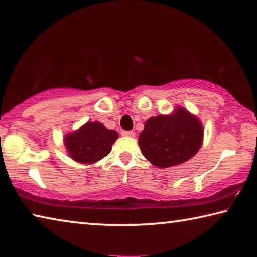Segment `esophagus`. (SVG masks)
<instances>
[{
    "mask_svg": "<svg viewBox=\"0 0 257 257\" xmlns=\"http://www.w3.org/2000/svg\"><path fill=\"white\" fill-rule=\"evenodd\" d=\"M121 135L124 137H134L135 133L133 132V130H122V132H121Z\"/></svg>",
    "mask_w": 257,
    "mask_h": 257,
    "instance_id": "obj_1",
    "label": "esophagus"
}]
</instances>
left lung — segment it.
<instances>
[{
    "label": "left lung",
    "mask_w": 257,
    "mask_h": 257,
    "mask_svg": "<svg viewBox=\"0 0 257 257\" xmlns=\"http://www.w3.org/2000/svg\"><path fill=\"white\" fill-rule=\"evenodd\" d=\"M202 142L201 122L182 107L171 115L161 114L147 120L138 137L143 155L159 168L186 162L196 154Z\"/></svg>",
    "instance_id": "1"
}]
</instances>
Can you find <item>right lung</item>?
<instances>
[{"label":"right lung","mask_w":257,"mask_h":257,"mask_svg":"<svg viewBox=\"0 0 257 257\" xmlns=\"http://www.w3.org/2000/svg\"><path fill=\"white\" fill-rule=\"evenodd\" d=\"M118 133L99 122H87L84 127L64 138L69 155L80 163H94L110 153Z\"/></svg>","instance_id":"add662e5"}]
</instances>
